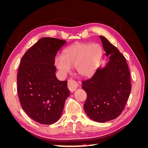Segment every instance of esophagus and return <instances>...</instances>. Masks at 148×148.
Instances as JSON below:
<instances>
[{"instance_id": "34e87169", "label": "esophagus", "mask_w": 148, "mask_h": 148, "mask_svg": "<svg viewBox=\"0 0 148 148\" xmlns=\"http://www.w3.org/2000/svg\"><path fill=\"white\" fill-rule=\"evenodd\" d=\"M78 86V83L76 82L75 80L73 79H69L68 82V88L69 89V90L71 92L75 91L76 89H77V87Z\"/></svg>"}]
</instances>
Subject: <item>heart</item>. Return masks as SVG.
Returning <instances> with one entry per match:
<instances>
[{
    "instance_id": "1",
    "label": "heart",
    "mask_w": 148,
    "mask_h": 148,
    "mask_svg": "<svg viewBox=\"0 0 148 148\" xmlns=\"http://www.w3.org/2000/svg\"><path fill=\"white\" fill-rule=\"evenodd\" d=\"M101 54L102 49L98 44H75L56 58L55 65L64 73L75 67L80 76L89 78L96 73Z\"/></svg>"
}]
</instances>
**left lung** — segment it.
I'll use <instances>...</instances> for the list:
<instances>
[{
	"mask_svg": "<svg viewBox=\"0 0 148 148\" xmlns=\"http://www.w3.org/2000/svg\"><path fill=\"white\" fill-rule=\"evenodd\" d=\"M109 62L92 78L82 82L87 94L84 104L88 117L97 122L114 120L121 114L131 92L130 73L125 57L104 36H100Z\"/></svg>",
	"mask_w": 148,
	"mask_h": 148,
	"instance_id": "obj_1",
	"label": "left lung"
}]
</instances>
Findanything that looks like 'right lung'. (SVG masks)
Masks as SVG:
<instances>
[{
	"label": "right lung",
	"mask_w": 148,
	"mask_h": 148,
	"mask_svg": "<svg viewBox=\"0 0 148 148\" xmlns=\"http://www.w3.org/2000/svg\"><path fill=\"white\" fill-rule=\"evenodd\" d=\"M66 41L42 38L22 57L17 75V91L25 112L36 122L54 123L70 95L67 81L56 76L54 60Z\"/></svg>",
	"instance_id": "obj_1"
}]
</instances>
